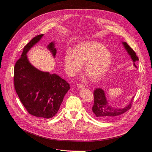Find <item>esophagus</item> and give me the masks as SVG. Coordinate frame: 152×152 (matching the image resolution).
Listing matches in <instances>:
<instances>
[{
  "mask_svg": "<svg viewBox=\"0 0 152 152\" xmlns=\"http://www.w3.org/2000/svg\"><path fill=\"white\" fill-rule=\"evenodd\" d=\"M77 88H85V85H82V84H77Z\"/></svg>",
  "mask_w": 152,
  "mask_h": 152,
  "instance_id": "esophagus-1",
  "label": "esophagus"
}]
</instances>
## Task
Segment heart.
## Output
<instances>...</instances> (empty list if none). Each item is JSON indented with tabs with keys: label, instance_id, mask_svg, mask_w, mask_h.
Segmentation results:
<instances>
[{
	"label": "heart",
	"instance_id": "obj_1",
	"mask_svg": "<svg viewBox=\"0 0 152 152\" xmlns=\"http://www.w3.org/2000/svg\"><path fill=\"white\" fill-rule=\"evenodd\" d=\"M113 56L109 50L99 42L85 41L77 45L74 50L68 49L64 55V67L66 73L74 76L84 63L86 72L83 77L93 80L102 79L112 63Z\"/></svg>",
	"mask_w": 152,
	"mask_h": 152
}]
</instances>
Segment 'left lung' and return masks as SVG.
I'll use <instances>...</instances> for the list:
<instances>
[{
    "instance_id": "left-lung-1",
    "label": "left lung",
    "mask_w": 152,
    "mask_h": 152,
    "mask_svg": "<svg viewBox=\"0 0 152 152\" xmlns=\"http://www.w3.org/2000/svg\"><path fill=\"white\" fill-rule=\"evenodd\" d=\"M123 46L127 53L130 56L133 61V65L135 68H137L135 65V62L138 61V57L136 56L134 50L125 42H122ZM94 103L92 108V112L94 116L98 119L103 121L112 119L118 116H119L126 111H128L131 106L133 96L129 103L124 107H114L109 104L107 99L105 91L102 88H96L94 92Z\"/></svg>"
}]
</instances>
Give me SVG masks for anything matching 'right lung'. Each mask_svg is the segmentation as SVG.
I'll list each match as a JSON object with an SVG mask.
<instances>
[{
    "mask_svg": "<svg viewBox=\"0 0 152 152\" xmlns=\"http://www.w3.org/2000/svg\"><path fill=\"white\" fill-rule=\"evenodd\" d=\"M43 36L34 37L24 48L15 65L14 82L16 92L27 112L39 118L49 119L58 111L70 85L57 74L42 72L30 63L27 54ZM47 49L55 58V42L49 43Z\"/></svg>",
    "mask_w": 152,
    "mask_h": 152,
    "instance_id": "obj_1",
    "label": "right lung"
}]
</instances>
